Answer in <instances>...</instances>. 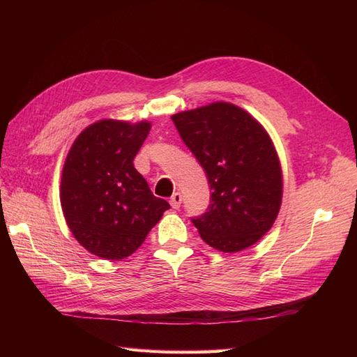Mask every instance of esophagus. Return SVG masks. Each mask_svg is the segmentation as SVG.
Returning a JSON list of instances; mask_svg holds the SVG:
<instances>
[{
	"label": "esophagus",
	"mask_w": 357,
	"mask_h": 357,
	"mask_svg": "<svg viewBox=\"0 0 357 357\" xmlns=\"http://www.w3.org/2000/svg\"><path fill=\"white\" fill-rule=\"evenodd\" d=\"M181 201H183V196H181L179 192L173 193L172 198H170V206L172 208H179L181 207Z\"/></svg>",
	"instance_id": "esophagus-1"
}]
</instances>
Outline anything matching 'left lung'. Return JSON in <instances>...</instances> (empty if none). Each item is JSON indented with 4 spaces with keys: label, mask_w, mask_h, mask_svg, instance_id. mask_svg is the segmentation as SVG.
<instances>
[{
    "label": "left lung",
    "mask_w": 357,
    "mask_h": 357,
    "mask_svg": "<svg viewBox=\"0 0 357 357\" xmlns=\"http://www.w3.org/2000/svg\"><path fill=\"white\" fill-rule=\"evenodd\" d=\"M172 121L210 184L208 211L192 219L201 238L224 253L252 247L282 204V169L270 135L247 110L225 101L174 113Z\"/></svg>",
    "instance_id": "8db88e82"
}]
</instances>
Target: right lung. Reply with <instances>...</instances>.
Wrapping results in <instances>:
<instances>
[{"label": "right lung", "mask_w": 357, "mask_h": 357, "mask_svg": "<svg viewBox=\"0 0 357 357\" xmlns=\"http://www.w3.org/2000/svg\"><path fill=\"white\" fill-rule=\"evenodd\" d=\"M150 128L149 121L100 119L78 135L64 161L59 199L66 222L87 252L104 259L135 253L170 208L133 167Z\"/></svg>", "instance_id": "obj_1"}]
</instances>
